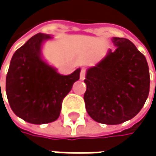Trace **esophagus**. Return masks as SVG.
<instances>
[{
    "mask_svg": "<svg viewBox=\"0 0 156 156\" xmlns=\"http://www.w3.org/2000/svg\"><path fill=\"white\" fill-rule=\"evenodd\" d=\"M85 76H86V69L83 68L81 70V73H80V80L83 81L85 79Z\"/></svg>",
    "mask_w": 156,
    "mask_h": 156,
    "instance_id": "1",
    "label": "esophagus"
}]
</instances>
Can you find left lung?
<instances>
[{
    "mask_svg": "<svg viewBox=\"0 0 156 156\" xmlns=\"http://www.w3.org/2000/svg\"><path fill=\"white\" fill-rule=\"evenodd\" d=\"M117 47L87 70L83 99L90 117L117 125L133 119L149 94L150 75L145 55L127 38L113 37Z\"/></svg>",
    "mask_w": 156,
    "mask_h": 156,
    "instance_id": "obj_1",
    "label": "left lung"
}]
</instances>
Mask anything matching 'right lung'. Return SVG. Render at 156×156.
Segmentation results:
<instances>
[{
  "instance_id": "add662e5",
  "label": "right lung",
  "mask_w": 156,
  "mask_h": 156,
  "mask_svg": "<svg viewBox=\"0 0 156 156\" xmlns=\"http://www.w3.org/2000/svg\"><path fill=\"white\" fill-rule=\"evenodd\" d=\"M49 38L50 35L43 33L30 37L14 53L6 76V94L12 111L31 124L56 120L64 98L80 78V68L62 75L42 59L43 42Z\"/></svg>"
}]
</instances>
